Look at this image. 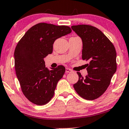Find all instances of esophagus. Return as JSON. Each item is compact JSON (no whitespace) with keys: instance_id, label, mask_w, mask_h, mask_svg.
<instances>
[{"instance_id":"esophagus-1","label":"esophagus","mask_w":129,"mask_h":129,"mask_svg":"<svg viewBox=\"0 0 129 129\" xmlns=\"http://www.w3.org/2000/svg\"><path fill=\"white\" fill-rule=\"evenodd\" d=\"M73 72V71L71 70V69H69V68H66L65 69V72L66 73H72Z\"/></svg>"}]
</instances>
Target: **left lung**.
Returning a JSON list of instances; mask_svg holds the SVG:
<instances>
[{
  "instance_id": "left-lung-1",
  "label": "left lung",
  "mask_w": 129,
  "mask_h": 129,
  "mask_svg": "<svg viewBox=\"0 0 129 129\" xmlns=\"http://www.w3.org/2000/svg\"><path fill=\"white\" fill-rule=\"evenodd\" d=\"M83 42L82 58L88 60V75L80 72L73 84L76 92L87 100L97 99L106 91L116 71V53L111 42L101 30L86 24L71 26Z\"/></svg>"
}]
</instances>
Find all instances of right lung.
Instances as JSON below:
<instances>
[{
  "label": "right lung",
  "mask_w": 129,
  "mask_h": 129,
  "mask_svg": "<svg viewBox=\"0 0 129 129\" xmlns=\"http://www.w3.org/2000/svg\"><path fill=\"white\" fill-rule=\"evenodd\" d=\"M71 32L68 26L40 23L28 29L18 43L14 52L16 74L24 96L34 104L44 105L53 96L65 68L59 65L48 70L44 58L52 53L55 40Z\"/></svg>",
  "instance_id": "1"
}]
</instances>
